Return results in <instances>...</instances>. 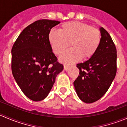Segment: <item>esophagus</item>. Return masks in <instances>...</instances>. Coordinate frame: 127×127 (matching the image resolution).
<instances>
[{
  "label": "esophagus",
  "instance_id": "obj_1",
  "mask_svg": "<svg viewBox=\"0 0 127 127\" xmlns=\"http://www.w3.org/2000/svg\"><path fill=\"white\" fill-rule=\"evenodd\" d=\"M69 68V66H67V65H64V69L65 71H67V70H68Z\"/></svg>",
  "mask_w": 127,
  "mask_h": 127
}]
</instances>
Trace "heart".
I'll return each instance as SVG.
<instances>
[{"instance_id": "heart-1", "label": "heart", "mask_w": 127, "mask_h": 127, "mask_svg": "<svg viewBox=\"0 0 127 127\" xmlns=\"http://www.w3.org/2000/svg\"><path fill=\"white\" fill-rule=\"evenodd\" d=\"M48 41L53 53L61 55L67 47L71 48L60 57L63 63L71 64L82 58H91L98 50L101 42V34L98 29L77 21L63 24L59 32L51 30L48 34Z\"/></svg>"}]
</instances>
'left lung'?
<instances>
[{"label":"left lung","instance_id":"1","mask_svg":"<svg viewBox=\"0 0 127 127\" xmlns=\"http://www.w3.org/2000/svg\"><path fill=\"white\" fill-rule=\"evenodd\" d=\"M101 42L91 58L77 64L79 75L74 82L77 94L82 101H96L108 90L117 72V50L107 31L101 28Z\"/></svg>","mask_w":127,"mask_h":127}]
</instances>
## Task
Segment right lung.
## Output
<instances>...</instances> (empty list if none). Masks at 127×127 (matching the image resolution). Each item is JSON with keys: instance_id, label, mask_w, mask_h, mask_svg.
<instances>
[{"instance_id": "1", "label": "right lung", "mask_w": 127, "mask_h": 127, "mask_svg": "<svg viewBox=\"0 0 127 127\" xmlns=\"http://www.w3.org/2000/svg\"><path fill=\"white\" fill-rule=\"evenodd\" d=\"M60 21L43 19L24 28L11 49V71L16 83L28 98L44 99L56 75L63 70L48 41V34Z\"/></svg>"}]
</instances>
